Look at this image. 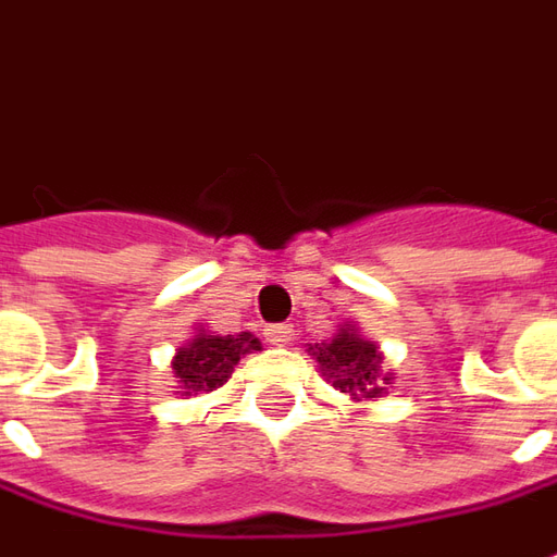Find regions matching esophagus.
<instances>
[{"label": "esophagus", "mask_w": 557, "mask_h": 557, "mask_svg": "<svg viewBox=\"0 0 557 557\" xmlns=\"http://www.w3.org/2000/svg\"><path fill=\"white\" fill-rule=\"evenodd\" d=\"M292 325H286V322H277V325H268L265 329V337L271 341L274 346H286L292 341Z\"/></svg>", "instance_id": "34e87169"}]
</instances>
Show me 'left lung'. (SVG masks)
<instances>
[{
    "label": "left lung",
    "mask_w": 557,
    "mask_h": 557,
    "mask_svg": "<svg viewBox=\"0 0 557 557\" xmlns=\"http://www.w3.org/2000/svg\"><path fill=\"white\" fill-rule=\"evenodd\" d=\"M313 359L334 388H341L356 400H371L386 395L392 373H383V352L373 341H364L356 325L341 329L329 344L310 346Z\"/></svg>",
    "instance_id": "left-lung-1"
}]
</instances>
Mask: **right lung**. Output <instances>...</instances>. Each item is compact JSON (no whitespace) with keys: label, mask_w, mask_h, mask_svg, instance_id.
I'll list each match as a JSON object with an SVG mask.
<instances>
[{"label":"right lung","mask_w":557,"mask_h":557,"mask_svg":"<svg viewBox=\"0 0 557 557\" xmlns=\"http://www.w3.org/2000/svg\"><path fill=\"white\" fill-rule=\"evenodd\" d=\"M252 349H262V344L250 332L225 334V337L198 332L189 344L177 349V356L171 361L174 376L181 383V395H201L228 383L240 356H247Z\"/></svg>","instance_id":"right-lung-1"}]
</instances>
